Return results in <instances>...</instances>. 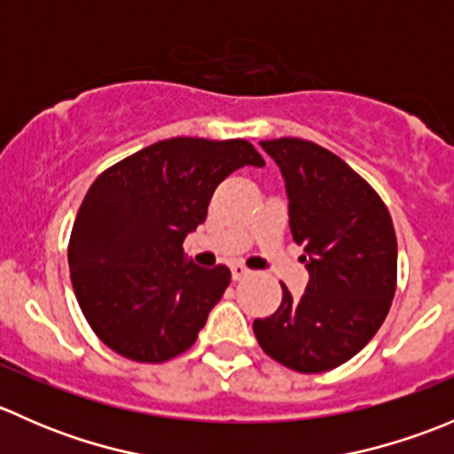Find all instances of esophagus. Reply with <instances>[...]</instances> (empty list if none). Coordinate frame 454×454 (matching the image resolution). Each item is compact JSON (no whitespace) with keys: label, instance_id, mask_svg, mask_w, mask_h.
<instances>
[{"label":"esophagus","instance_id":"esophagus-1","mask_svg":"<svg viewBox=\"0 0 454 454\" xmlns=\"http://www.w3.org/2000/svg\"><path fill=\"white\" fill-rule=\"evenodd\" d=\"M231 272H232V278H235V281H241V278H246L250 274V270L246 268V265H241V263H235L231 268Z\"/></svg>","mask_w":454,"mask_h":454}]
</instances>
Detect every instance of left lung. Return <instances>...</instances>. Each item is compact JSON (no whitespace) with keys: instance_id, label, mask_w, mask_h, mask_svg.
<instances>
[{"instance_id":"1","label":"left lung","mask_w":454,"mask_h":454,"mask_svg":"<svg viewBox=\"0 0 454 454\" xmlns=\"http://www.w3.org/2000/svg\"><path fill=\"white\" fill-rule=\"evenodd\" d=\"M290 200L292 239L309 283L299 301L283 286L278 309L253 323L261 349L299 373H323L354 358L391 309L397 239L382 198L345 160L316 142L263 140Z\"/></svg>"}]
</instances>
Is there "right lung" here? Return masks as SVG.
Returning <instances> with one entry per match:
<instances>
[{"label": "right lung", "mask_w": 454, "mask_h": 454, "mask_svg": "<svg viewBox=\"0 0 454 454\" xmlns=\"http://www.w3.org/2000/svg\"><path fill=\"white\" fill-rule=\"evenodd\" d=\"M263 158L248 140L171 138L105 168L72 226L67 261L96 336L136 363H167L198 340L231 283L226 265L184 259L219 182Z\"/></svg>", "instance_id": "add662e5"}]
</instances>
